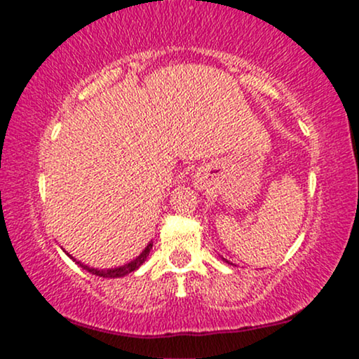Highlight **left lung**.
Instances as JSON below:
<instances>
[{
	"label": "left lung",
	"mask_w": 359,
	"mask_h": 359,
	"mask_svg": "<svg viewBox=\"0 0 359 359\" xmlns=\"http://www.w3.org/2000/svg\"><path fill=\"white\" fill-rule=\"evenodd\" d=\"M222 259H223V257H222ZM223 262H226V264H230V265H233V264H231V262H229V260H226V259H223Z\"/></svg>",
	"instance_id": "obj_1"
}]
</instances>
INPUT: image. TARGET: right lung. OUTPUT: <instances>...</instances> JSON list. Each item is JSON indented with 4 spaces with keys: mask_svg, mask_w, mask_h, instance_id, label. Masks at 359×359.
I'll return each mask as SVG.
<instances>
[{
    "mask_svg": "<svg viewBox=\"0 0 359 359\" xmlns=\"http://www.w3.org/2000/svg\"><path fill=\"white\" fill-rule=\"evenodd\" d=\"M151 248H153V242H149V243H147V247L144 248V250L141 252V254H139V255L136 257V259H134V260H130V262H128V264L121 265V267H114V269H94V267H88V265L82 264V262H79V260H75L74 257H72L70 254H67V252L63 250V248H62V250L65 252V254L69 255L70 259L74 260L75 264H79L80 267H82V269H86L87 272L94 273V276H99V277H111V279H116V277H124V276H128V273H130V272L137 271V269L141 267L142 264H144V260L147 259V255H149Z\"/></svg>",
    "mask_w": 359,
    "mask_h": 359,
    "instance_id": "1",
    "label": "right lung"
}]
</instances>
